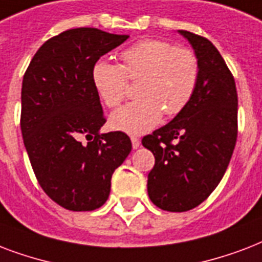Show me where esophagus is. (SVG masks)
<instances>
[{
  "label": "esophagus",
  "mask_w": 262,
  "mask_h": 262,
  "mask_svg": "<svg viewBox=\"0 0 262 262\" xmlns=\"http://www.w3.org/2000/svg\"><path fill=\"white\" fill-rule=\"evenodd\" d=\"M131 143H133L134 149H138L139 145H141V141H139L137 137H131Z\"/></svg>",
  "instance_id": "esophagus-1"
}]
</instances>
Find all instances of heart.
Segmentation results:
<instances>
[{
	"instance_id": "1",
	"label": "heart",
	"mask_w": 262,
	"mask_h": 262,
	"mask_svg": "<svg viewBox=\"0 0 262 262\" xmlns=\"http://www.w3.org/2000/svg\"><path fill=\"white\" fill-rule=\"evenodd\" d=\"M121 66L99 60L93 67V84L108 108H116L125 98L127 80H135L138 99L111 117L116 129L142 134L163 116L179 115L196 90L200 61L191 49L173 46L167 40L143 39L123 50Z\"/></svg>"
}]
</instances>
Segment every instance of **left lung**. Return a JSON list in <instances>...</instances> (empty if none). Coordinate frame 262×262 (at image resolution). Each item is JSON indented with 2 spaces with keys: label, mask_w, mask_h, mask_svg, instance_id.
I'll use <instances>...</instances> for the list:
<instances>
[{
  "label": "left lung",
  "mask_w": 262,
  "mask_h": 262,
  "mask_svg": "<svg viewBox=\"0 0 262 262\" xmlns=\"http://www.w3.org/2000/svg\"><path fill=\"white\" fill-rule=\"evenodd\" d=\"M200 61L196 90L168 124L142 139L156 163L147 176L151 202L168 212L202 204L226 173L238 135V94L232 74L213 43L179 30Z\"/></svg>",
  "instance_id": "obj_1"
}]
</instances>
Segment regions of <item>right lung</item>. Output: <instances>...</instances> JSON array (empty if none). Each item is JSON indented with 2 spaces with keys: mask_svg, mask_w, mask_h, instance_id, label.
<instances>
[{
  "mask_svg": "<svg viewBox=\"0 0 262 262\" xmlns=\"http://www.w3.org/2000/svg\"><path fill=\"white\" fill-rule=\"evenodd\" d=\"M128 35L72 28L46 40L32 57L21 86V134L40 187L74 212L102 206L111 179L131 151L121 131L105 124L93 67Z\"/></svg>",
  "mask_w": 262,
  "mask_h": 262,
  "instance_id": "obj_1",
  "label": "right lung"
}]
</instances>
